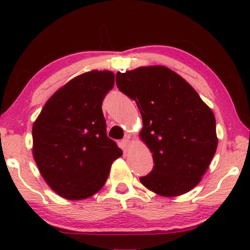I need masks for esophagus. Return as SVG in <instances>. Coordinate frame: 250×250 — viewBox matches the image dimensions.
<instances>
[{"label":"esophagus","instance_id":"esophagus-1","mask_svg":"<svg viewBox=\"0 0 250 250\" xmlns=\"http://www.w3.org/2000/svg\"><path fill=\"white\" fill-rule=\"evenodd\" d=\"M123 145H124V146L126 149L128 148L129 145H131V138H129V135H126L124 140H123Z\"/></svg>","mask_w":250,"mask_h":250}]
</instances>
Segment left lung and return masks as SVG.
Instances as JSON below:
<instances>
[{
	"instance_id": "8db88e82",
	"label": "left lung",
	"mask_w": 250,
	"mask_h": 250,
	"mask_svg": "<svg viewBox=\"0 0 250 250\" xmlns=\"http://www.w3.org/2000/svg\"><path fill=\"white\" fill-rule=\"evenodd\" d=\"M119 91L141 112L140 138L155 166L140 177L146 189L164 197L189 192L201 181L217 148L216 121L194 88L164 66L117 73Z\"/></svg>"
}]
</instances>
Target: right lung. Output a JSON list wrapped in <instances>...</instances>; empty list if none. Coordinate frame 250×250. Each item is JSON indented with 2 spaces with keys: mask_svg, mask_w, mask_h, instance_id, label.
Masks as SVG:
<instances>
[{
  "mask_svg": "<svg viewBox=\"0 0 250 250\" xmlns=\"http://www.w3.org/2000/svg\"><path fill=\"white\" fill-rule=\"evenodd\" d=\"M115 75L92 70L51 97L33 125V156L41 175L59 196L86 199L104 186L111 164L123 155L105 133L102 101Z\"/></svg>",
  "mask_w": 250,
  "mask_h": 250,
  "instance_id": "right-lung-1",
  "label": "right lung"
}]
</instances>
